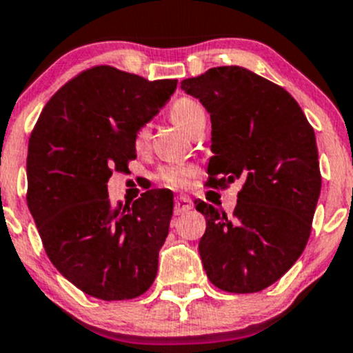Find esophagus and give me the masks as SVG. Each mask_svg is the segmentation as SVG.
<instances>
[{
	"label": "esophagus",
	"instance_id": "34e87169",
	"mask_svg": "<svg viewBox=\"0 0 353 353\" xmlns=\"http://www.w3.org/2000/svg\"><path fill=\"white\" fill-rule=\"evenodd\" d=\"M193 208V201H191L190 196H186V194H179V196L176 198V203H174V210H176V214H184V212L191 210Z\"/></svg>",
	"mask_w": 353,
	"mask_h": 353
}]
</instances>
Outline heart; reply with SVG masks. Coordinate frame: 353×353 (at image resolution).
<instances>
[{"label":"heart","instance_id":"b5f03b06","mask_svg":"<svg viewBox=\"0 0 353 353\" xmlns=\"http://www.w3.org/2000/svg\"><path fill=\"white\" fill-rule=\"evenodd\" d=\"M170 117H172V121L176 122L183 131L188 132L191 129V125H193L198 119L205 117V112L198 101L191 100V98H179V100L174 101V105L170 107ZM148 125L139 129L138 134H136V145H145L146 139H148ZM193 174L194 169L191 165H170L162 169L160 179L172 188H184L188 186V183H190V179L193 177Z\"/></svg>","mask_w":353,"mask_h":353}]
</instances>
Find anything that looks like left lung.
Instances as JSON below:
<instances>
[{
	"mask_svg": "<svg viewBox=\"0 0 353 353\" xmlns=\"http://www.w3.org/2000/svg\"><path fill=\"white\" fill-rule=\"evenodd\" d=\"M210 114L212 186L243 181L232 217L196 200L207 229L201 263L212 285L255 293L278 281L305 248L321 194L316 134L292 94L238 65L184 79Z\"/></svg>",
	"mask_w": 353,
	"mask_h": 353,
	"instance_id": "left-lung-1",
	"label": "left lung"
}]
</instances>
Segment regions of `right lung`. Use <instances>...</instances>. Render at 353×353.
Segmentation results:
<instances>
[{
    "label": "right lung",
    "mask_w": 353,
    "mask_h": 353,
    "mask_svg": "<svg viewBox=\"0 0 353 353\" xmlns=\"http://www.w3.org/2000/svg\"><path fill=\"white\" fill-rule=\"evenodd\" d=\"M176 85L93 67L51 97L30 134L27 205L51 263L85 295L129 300L155 281L172 196L150 190L114 208L107 183L136 159V134Z\"/></svg>",
    "instance_id": "obj_1"
}]
</instances>
